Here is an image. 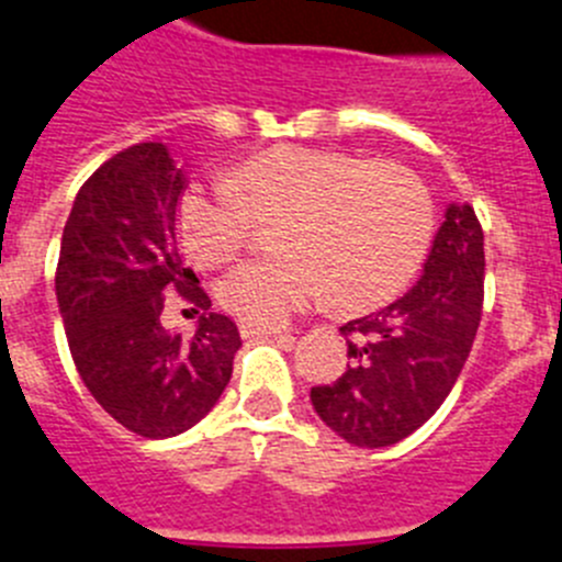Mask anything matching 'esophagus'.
I'll list each match as a JSON object with an SVG mask.
<instances>
[{
    "instance_id": "obj_1",
    "label": "esophagus",
    "mask_w": 562,
    "mask_h": 562,
    "mask_svg": "<svg viewBox=\"0 0 562 562\" xmlns=\"http://www.w3.org/2000/svg\"><path fill=\"white\" fill-rule=\"evenodd\" d=\"M285 329L282 327H263V324H251V322H240V335L244 338H277Z\"/></svg>"
}]
</instances>
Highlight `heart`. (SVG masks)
I'll return each mask as SVG.
<instances>
[{"label":"heart","instance_id":"obj_1","mask_svg":"<svg viewBox=\"0 0 562 562\" xmlns=\"http://www.w3.org/2000/svg\"><path fill=\"white\" fill-rule=\"evenodd\" d=\"M274 222L285 255L238 266L218 285L229 313L263 327H282L327 293L344 311L400 296L432 246L435 199L400 162L277 146L238 162L227 182L191 186L177 204L180 244L202 269L235 260L257 224Z\"/></svg>","mask_w":562,"mask_h":562}]
</instances>
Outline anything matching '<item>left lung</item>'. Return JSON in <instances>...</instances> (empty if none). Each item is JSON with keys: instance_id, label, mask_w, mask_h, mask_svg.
<instances>
[{"instance_id": "left-lung-1", "label": "left lung", "mask_w": 562, "mask_h": 562, "mask_svg": "<svg viewBox=\"0 0 562 562\" xmlns=\"http://www.w3.org/2000/svg\"><path fill=\"white\" fill-rule=\"evenodd\" d=\"M482 296V224L471 204H452L416 285L380 313L340 327L352 363L311 391L322 422L366 449L416 432L443 405L469 360Z\"/></svg>"}]
</instances>
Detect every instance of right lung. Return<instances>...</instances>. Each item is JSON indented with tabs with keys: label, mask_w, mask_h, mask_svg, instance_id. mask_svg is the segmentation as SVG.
<instances>
[{
	"label": "right lung",
	"mask_w": 562,
	"mask_h": 562,
	"mask_svg": "<svg viewBox=\"0 0 562 562\" xmlns=\"http://www.w3.org/2000/svg\"><path fill=\"white\" fill-rule=\"evenodd\" d=\"M182 171L162 144H135L86 180L63 227L57 305L82 382L104 413L144 438H171L204 418L233 376V318L177 249ZM200 313L191 341L161 329L165 293Z\"/></svg>",
	"instance_id": "1"
}]
</instances>
